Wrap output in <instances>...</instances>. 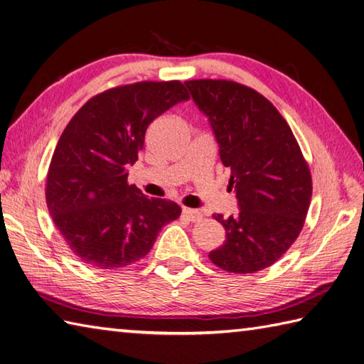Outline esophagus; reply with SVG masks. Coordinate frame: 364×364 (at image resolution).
<instances>
[{
    "label": "esophagus",
    "mask_w": 364,
    "mask_h": 364,
    "mask_svg": "<svg viewBox=\"0 0 364 364\" xmlns=\"http://www.w3.org/2000/svg\"><path fill=\"white\" fill-rule=\"evenodd\" d=\"M183 215L191 222H198L203 218V214L198 210H192V208H183Z\"/></svg>",
    "instance_id": "obj_1"
}]
</instances>
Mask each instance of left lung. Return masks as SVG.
Segmentation results:
<instances>
[{
	"label": "left lung",
	"mask_w": 364,
	"mask_h": 364,
	"mask_svg": "<svg viewBox=\"0 0 364 364\" xmlns=\"http://www.w3.org/2000/svg\"><path fill=\"white\" fill-rule=\"evenodd\" d=\"M231 170L239 213L214 215L225 242L210 252L215 266L253 274L272 266L296 241L311 202V175L288 123L275 106L235 81H186Z\"/></svg>",
	"instance_id": "1"
}]
</instances>
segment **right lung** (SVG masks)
<instances>
[{
	"label": "right lung",
	"mask_w": 364,
	"mask_h": 364,
	"mask_svg": "<svg viewBox=\"0 0 364 364\" xmlns=\"http://www.w3.org/2000/svg\"><path fill=\"white\" fill-rule=\"evenodd\" d=\"M189 95L180 81L114 87L84 105L60 134L46 175V205L70 250L97 269L133 264L181 208L127 183L150 123Z\"/></svg>",
	"instance_id": "right-lung-1"
}]
</instances>
